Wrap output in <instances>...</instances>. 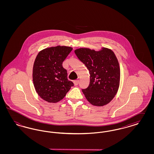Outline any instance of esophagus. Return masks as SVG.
Returning a JSON list of instances; mask_svg holds the SVG:
<instances>
[{
    "mask_svg": "<svg viewBox=\"0 0 154 154\" xmlns=\"http://www.w3.org/2000/svg\"><path fill=\"white\" fill-rule=\"evenodd\" d=\"M79 84V80L74 81V85H77Z\"/></svg>",
    "mask_w": 154,
    "mask_h": 154,
    "instance_id": "34e87169",
    "label": "esophagus"
}]
</instances>
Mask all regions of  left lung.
I'll return each mask as SVG.
<instances>
[{
    "label": "left lung",
    "instance_id": "left-lung-1",
    "mask_svg": "<svg viewBox=\"0 0 154 154\" xmlns=\"http://www.w3.org/2000/svg\"><path fill=\"white\" fill-rule=\"evenodd\" d=\"M74 52L90 74L88 88L82 89L86 99L96 106L107 104L117 94L119 86L120 68L115 54L107 48L98 51L80 48Z\"/></svg>",
    "mask_w": 154,
    "mask_h": 154
}]
</instances>
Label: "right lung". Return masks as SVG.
<instances>
[{"label": "right lung", "instance_id": "1", "mask_svg": "<svg viewBox=\"0 0 154 154\" xmlns=\"http://www.w3.org/2000/svg\"><path fill=\"white\" fill-rule=\"evenodd\" d=\"M73 48L67 46L47 48L40 51L33 67V81L37 94L46 102L57 103L73 87L62 63Z\"/></svg>", "mask_w": 154, "mask_h": 154}]
</instances>
